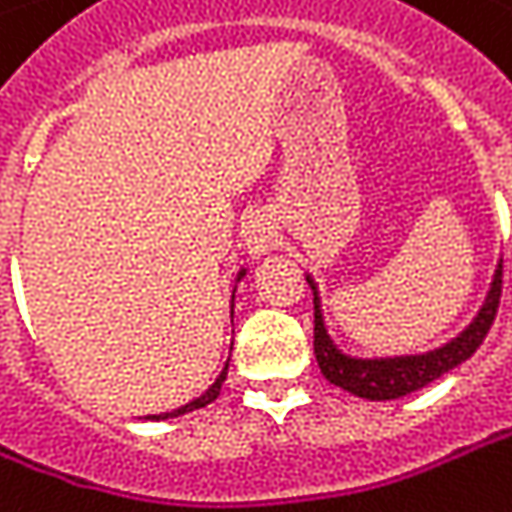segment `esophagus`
Segmentation results:
<instances>
[{
    "label": "esophagus",
    "mask_w": 512,
    "mask_h": 512,
    "mask_svg": "<svg viewBox=\"0 0 512 512\" xmlns=\"http://www.w3.org/2000/svg\"><path fill=\"white\" fill-rule=\"evenodd\" d=\"M243 237H246V252L252 257L269 255L278 243V231L269 217H252L243 228Z\"/></svg>",
    "instance_id": "obj_1"
}]
</instances>
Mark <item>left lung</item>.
Returning <instances> with one entry per match:
<instances>
[{"instance_id": "left-lung-1", "label": "left lung", "mask_w": 512, "mask_h": 512, "mask_svg": "<svg viewBox=\"0 0 512 512\" xmlns=\"http://www.w3.org/2000/svg\"><path fill=\"white\" fill-rule=\"evenodd\" d=\"M307 284L313 286V301H316V359L318 368L327 382L336 388H345L350 394L362 400H397L411 391H420L423 385L435 382L437 376L449 374L466 362L493 327V318L501 298V263L496 266L493 284L487 289V298L475 318L466 324L464 330L449 339L446 345L426 350V353H406V356H350L336 345L327 333L324 324V310H321V295L313 275L307 272Z\"/></svg>"}]
</instances>
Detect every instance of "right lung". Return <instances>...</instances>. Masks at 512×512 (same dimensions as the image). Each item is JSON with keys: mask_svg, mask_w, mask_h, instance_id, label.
I'll use <instances>...</instances> for the list:
<instances>
[{"mask_svg": "<svg viewBox=\"0 0 512 512\" xmlns=\"http://www.w3.org/2000/svg\"><path fill=\"white\" fill-rule=\"evenodd\" d=\"M246 275V266L237 272V278H234V284H240V278ZM237 289V286H234ZM231 321H234V292H231ZM228 374V362L226 368L220 371V376L214 379V385L202 394V397H196V400H191V403H185L182 408H173V411H165V414H147V420H167V417H182V414H188V411H196V408H205L208 403H214L217 397H220V388H223V379H226Z\"/></svg>", "mask_w": 512, "mask_h": 512, "instance_id": "obj_1", "label": "right lung"}]
</instances>
